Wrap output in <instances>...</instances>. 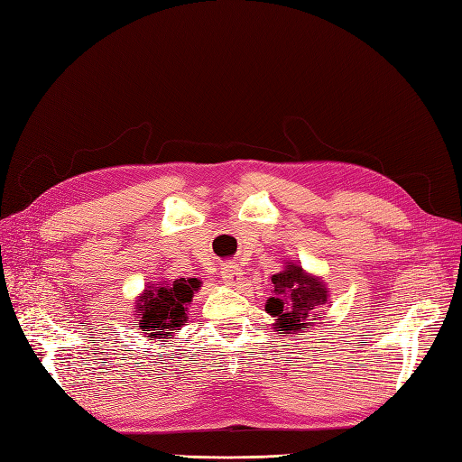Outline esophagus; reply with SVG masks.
<instances>
[{
    "label": "esophagus",
    "mask_w": 462,
    "mask_h": 462,
    "mask_svg": "<svg viewBox=\"0 0 462 462\" xmlns=\"http://www.w3.org/2000/svg\"><path fill=\"white\" fill-rule=\"evenodd\" d=\"M221 277L227 285H239L241 279H243V270L239 268V263L229 262L221 268Z\"/></svg>",
    "instance_id": "1"
}]
</instances>
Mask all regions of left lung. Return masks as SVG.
<instances>
[{"mask_svg":"<svg viewBox=\"0 0 462 462\" xmlns=\"http://www.w3.org/2000/svg\"><path fill=\"white\" fill-rule=\"evenodd\" d=\"M272 283L273 297L268 299L265 312L277 319L275 331L304 335L314 324L312 316H316V310L328 300L326 287L295 263L287 265L285 272L275 273Z\"/></svg>","mask_w":462,"mask_h":462,"instance_id":"8db88e82","label":"left lung"}]
</instances>
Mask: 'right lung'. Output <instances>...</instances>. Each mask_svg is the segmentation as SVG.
<instances>
[{"label":"right lung","instance_id":"1","mask_svg":"<svg viewBox=\"0 0 462 462\" xmlns=\"http://www.w3.org/2000/svg\"><path fill=\"white\" fill-rule=\"evenodd\" d=\"M200 282L197 277H180L163 287L146 289L141 300L136 302L138 329H143L148 337L160 339L163 335H171L180 326H185V309L190 304L194 291H199Z\"/></svg>","mask_w":462,"mask_h":462}]
</instances>
